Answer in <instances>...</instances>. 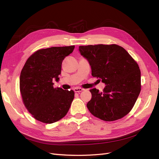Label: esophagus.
Returning <instances> with one entry per match:
<instances>
[{"instance_id":"34e87169","label":"esophagus","mask_w":159,"mask_h":159,"mask_svg":"<svg viewBox=\"0 0 159 159\" xmlns=\"http://www.w3.org/2000/svg\"><path fill=\"white\" fill-rule=\"evenodd\" d=\"M84 89L82 88H75L74 89V91H75V92H78V93H80V92H81Z\"/></svg>"}]
</instances>
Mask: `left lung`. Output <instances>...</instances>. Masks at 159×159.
I'll return each mask as SVG.
<instances>
[{
	"mask_svg": "<svg viewBox=\"0 0 159 159\" xmlns=\"http://www.w3.org/2000/svg\"><path fill=\"white\" fill-rule=\"evenodd\" d=\"M81 55L91 68V75L105 85L103 92L93 88L87 107L95 117L106 121L125 116L141 91V71L137 62L121 46H80Z\"/></svg>",
	"mask_w": 159,
	"mask_h": 159,
	"instance_id": "8db88e82",
	"label": "left lung"
}]
</instances>
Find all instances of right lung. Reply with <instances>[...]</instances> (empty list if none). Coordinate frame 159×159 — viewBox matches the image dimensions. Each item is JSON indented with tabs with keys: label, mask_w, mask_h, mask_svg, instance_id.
Listing matches in <instances>:
<instances>
[{
	"label": "right lung",
	"mask_w": 159,
	"mask_h": 159,
	"mask_svg": "<svg viewBox=\"0 0 159 159\" xmlns=\"http://www.w3.org/2000/svg\"><path fill=\"white\" fill-rule=\"evenodd\" d=\"M74 46L41 49L29 57L20 76V89L24 104L34 118L53 123L68 113L74 98V91L54 88L58 81L61 64L74 50Z\"/></svg>",
	"instance_id": "1"
}]
</instances>
